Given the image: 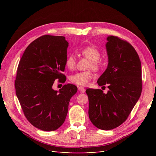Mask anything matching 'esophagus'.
Returning a JSON list of instances; mask_svg holds the SVG:
<instances>
[{"label":"esophagus","mask_w":156,"mask_h":156,"mask_svg":"<svg viewBox=\"0 0 156 156\" xmlns=\"http://www.w3.org/2000/svg\"><path fill=\"white\" fill-rule=\"evenodd\" d=\"M78 88L79 90V91H81V92H85V88H84L83 87H79Z\"/></svg>","instance_id":"esophagus-1"}]
</instances>
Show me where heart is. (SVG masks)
<instances>
[{
	"label": "heart",
	"instance_id": "heart-1",
	"mask_svg": "<svg viewBox=\"0 0 156 156\" xmlns=\"http://www.w3.org/2000/svg\"><path fill=\"white\" fill-rule=\"evenodd\" d=\"M81 54L91 61V65L90 68L94 69H98L99 68V63L98 60L100 59V53L96 48L94 47H87L81 51ZM76 60L73 55H69L66 59L65 65L66 67L69 69H73L75 67ZM93 77V74L90 71L87 72H77L72 75L70 77V81L73 84L78 86H86L88 83Z\"/></svg>",
	"mask_w": 156,
	"mask_h": 156
}]
</instances>
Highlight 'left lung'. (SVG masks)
Masks as SVG:
<instances>
[{
    "label": "left lung",
    "instance_id": "left-lung-1",
    "mask_svg": "<svg viewBox=\"0 0 156 156\" xmlns=\"http://www.w3.org/2000/svg\"><path fill=\"white\" fill-rule=\"evenodd\" d=\"M107 68L98 79L108 84L107 94L88 88V116L98 128L110 130L126 121L142 92V70L139 55L128 42L114 36L107 37Z\"/></svg>",
    "mask_w": 156,
    "mask_h": 156
}]
</instances>
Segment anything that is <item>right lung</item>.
I'll list each match as a JSON object with an SVG mask.
<instances>
[{"label": "right lung", "mask_w": 156, "mask_h": 156, "mask_svg": "<svg viewBox=\"0 0 156 156\" xmlns=\"http://www.w3.org/2000/svg\"><path fill=\"white\" fill-rule=\"evenodd\" d=\"M68 42L65 37L45 35L26 48L18 65L15 81L16 96L30 123L41 130L51 131L63 124L70 99L77 91L72 84L58 91L55 79L65 82V61Z\"/></svg>", "instance_id": "obj_1"}]
</instances>
